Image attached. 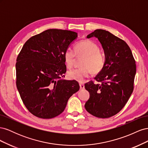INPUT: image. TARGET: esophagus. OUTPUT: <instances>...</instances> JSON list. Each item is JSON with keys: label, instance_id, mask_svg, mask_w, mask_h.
I'll use <instances>...</instances> for the list:
<instances>
[{"label": "esophagus", "instance_id": "1", "mask_svg": "<svg viewBox=\"0 0 148 148\" xmlns=\"http://www.w3.org/2000/svg\"><path fill=\"white\" fill-rule=\"evenodd\" d=\"M79 88H80V89H84V85L83 84L79 83Z\"/></svg>", "mask_w": 148, "mask_h": 148}]
</instances>
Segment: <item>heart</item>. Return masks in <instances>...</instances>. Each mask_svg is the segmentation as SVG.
<instances>
[{
  "instance_id": "b5f03b06",
  "label": "heart",
  "mask_w": 148,
  "mask_h": 148,
  "mask_svg": "<svg viewBox=\"0 0 148 148\" xmlns=\"http://www.w3.org/2000/svg\"><path fill=\"white\" fill-rule=\"evenodd\" d=\"M83 58L81 66L82 68L69 71L67 77L79 83L84 81L92 73L97 74L104 69V57L100 52V48L97 44L89 40H83L76 44L75 52L67 49L64 52V61L67 68L71 69L74 65L75 57Z\"/></svg>"
}]
</instances>
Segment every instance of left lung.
<instances>
[{"mask_svg": "<svg viewBox=\"0 0 148 148\" xmlns=\"http://www.w3.org/2000/svg\"><path fill=\"white\" fill-rule=\"evenodd\" d=\"M92 37L98 39L104 49L105 65L95 78L101 84L92 81L85 84L90 96L84 107L96 117L109 118L122 109L132 95L135 60L128 44L109 31L96 29L86 38Z\"/></svg>", "mask_w": 148, "mask_h": 148, "instance_id": "1", "label": "left lung"}]
</instances>
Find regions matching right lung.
Here are the masks:
<instances>
[{"mask_svg": "<svg viewBox=\"0 0 148 148\" xmlns=\"http://www.w3.org/2000/svg\"><path fill=\"white\" fill-rule=\"evenodd\" d=\"M77 36L74 31L49 29L30 38L18 56L16 87L23 104L36 117H57L79 90L77 82L64 79V52Z\"/></svg>", "mask_w": 148, "mask_h": 148, "instance_id": "obj_1", "label": "right lung"}]
</instances>
